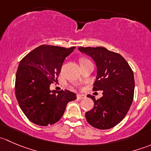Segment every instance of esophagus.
<instances>
[{"instance_id": "obj_1", "label": "esophagus", "mask_w": 151, "mask_h": 151, "mask_svg": "<svg viewBox=\"0 0 151 151\" xmlns=\"http://www.w3.org/2000/svg\"><path fill=\"white\" fill-rule=\"evenodd\" d=\"M77 98L78 99H83L86 98V96H85V95H83V94H77Z\"/></svg>"}]
</instances>
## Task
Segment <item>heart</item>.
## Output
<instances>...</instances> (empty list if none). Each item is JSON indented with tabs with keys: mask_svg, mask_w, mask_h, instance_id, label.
Instances as JSON below:
<instances>
[{
	"mask_svg": "<svg viewBox=\"0 0 151 151\" xmlns=\"http://www.w3.org/2000/svg\"><path fill=\"white\" fill-rule=\"evenodd\" d=\"M86 61H88V59L85 58H82L80 59V64L83 63H85V62H86Z\"/></svg>",
	"mask_w": 151,
	"mask_h": 151,
	"instance_id": "obj_1",
	"label": "heart"
}]
</instances>
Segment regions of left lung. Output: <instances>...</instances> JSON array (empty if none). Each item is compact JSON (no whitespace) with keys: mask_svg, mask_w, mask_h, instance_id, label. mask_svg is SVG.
<instances>
[{"mask_svg":"<svg viewBox=\"0 0 151 151\" xmlns=\"http://www.w3.org/2000/svg\"><path fill=\"white\" fill-rule=\"evenodd\" d=\"M91 56L97 66L96 80L93 91H102L103 96L92 99L93 108L85 113L90 125L99 129L114 127L125 118L132 104L134 93V73L129 63L118 53L102 47H79Z\"/></svg>","mask_w":151,"mask_h":151,"instance_id":"8db88e82","label":"left lung"}]
</instances>
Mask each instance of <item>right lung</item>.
I'll use <instances>...</instances> for the list:
<instances>
[{
	"instance_id": "obj_1",
	"label": "right lung",
	"mask_w": 151,
	"mask_h": 151,
	"mask_svg": "<svg viewBox=\"0 0 151 151\" xmlns=\"http://www.w3.org/2000/svg\"><path fill=\"white\" fill-rule=\"evenodd\" d=\"M75 47L43 45L36 47L19 62L15 79V96L25 116L42 126L52 125L63 116L66 104L77 99L69 91H50L58 81L65 58Z\"/></svg>"
}]
</instances>
